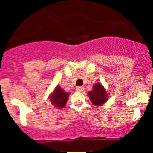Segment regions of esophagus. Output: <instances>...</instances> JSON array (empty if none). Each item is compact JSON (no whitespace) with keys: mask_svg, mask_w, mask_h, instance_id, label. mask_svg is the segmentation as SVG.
Instances as JSON below:
<instances>
[{"mask_svg":"<svg viewBox=\"0 0 153 153\" xmlns=\"http://www.w3.org/2000/svg\"><path fill=\"white\" fill-rule=\"evenodd\" d=\"M76 90L77 92H83L84 90V87L83 86H77L76 88Z\"/></svg>","mask_w":153,"mask_h":153,"instance_id":"1","label":"esophagus"}]
</instances>
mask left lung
<instances>
[{"label":"left lung","mask_w":153,"mask_h":153,"mask_svg":"<svg viewBox=\"0 0 153 153\" xmlns=\"http://www.w3.org/2000/svg\"><path fill=\"white\" fill-rule=\"evenodd\" d=\"M89 98L93 105L100 106L103 105L108 100V94L106 89L100 83H97L93 85V89L88 93Z\"/></svg>","instance_id":"left-lung-1"}]
</instances>
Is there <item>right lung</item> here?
<instances>
[{
	"label": "right lung",
	"mask_w": 153,
	"mask_h": 153,
	"mask_svg": "<svg viewBox=\"0 0 153 153\" xmlns=\"http://www.w3.org/2000/svg\"><path fill=\"white\" fill-rule=\"evenodd\" d=\"M70 93L65 92L64 90L60 87L59 85L56 86L53 91L50 94L49 100L51 103L58 109H63L67 104Z\"/></svg>",
	"instance_id": "obj_1"
}]
</instances>
